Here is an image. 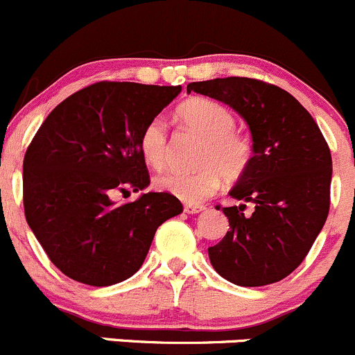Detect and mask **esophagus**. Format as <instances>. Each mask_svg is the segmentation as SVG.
Instances as JSON below:
<instances>
[{"mask_svg":"<svg viewBox=\"0 0 355 355\" xmlns=\"http://www.w3.org/2000/svg\"><path fill=\"white\" fill-rule=\"evenodd\" d=\"M202 210H205L203 205H195V203H186L184 205V211H186V214H189V215L200 214Z\"/></svg>","mask_w":355,"mask_h":355,"instance_id":"esophagus-1","label":"esophagus"}]
</instances>
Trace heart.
Instances as JSON below:
<instances>
[{
    "label": "heart",
    "instance_id": "obj_1",
    "mask_svg": "<svg viewBox=\"0 0 355 355\" xmlns=\"http://www.w3.org/2000/svg\"><path fill=\"white\" fill-rule=\"evenodd\" d=\"M178 118L203 138L195 171L173 169L160 174L155 186L188 203H200L218 191L224 178L237 181L248 173L254 155L251 138L236 130V118L224 104L211 98L193 97L178 107ZM145 162L162 169L169 159V137L164 119L153 118L138 138Z\"/></svg>",
    "mask_w": 355,
    "mask_h": 355
}]
</instances>
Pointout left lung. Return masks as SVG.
I'll use <instances>...</instances> for the list:
<instances>
[{"label": "left lung", "instance_id": "1", "mask_svg": "<svg viewBox=\"0 0 355 355\" xmlns=\"http://www.w3.org/2000/svg\"><path fill=\"white\" fill-rule=\"evenodd\" d=\"M225 102L250 124L254 155L224 207L229 232L208 248L210 263L236 286L286 279L308 257L330 210L331 153L313 116L280 87L244 76L193 82L188 94ZM220 210V205H218Z\"/></svg>", "mask_w": 355, "mask_h": 355}]
</instances>
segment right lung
<instances>
[{
    "label": "right lung",
    "instance_id": "add662e5",
    "mask_svg": "<svg viewBox=\"0 0 355 355\" xmlns=\"http://www.w3.org/2000/svg\"><path fill=\"white\" fill-rule=\"evenodd\" d=\"M181 87L97 82L51 111L24 157L27 224L53 265L69 279L112 286L138 272L157 227L179 215L169 193L116 203L147 188L141 130Z\"/></svg>",
    "mask_w": 355,
    "mask_h": 355
}]
</instances>
